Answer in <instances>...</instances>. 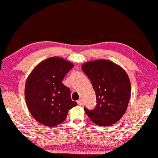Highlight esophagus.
Listing matches in <instances>:
<instances>
[{
    "label": "esophagus",
    "instance_id": "obj_1",
    "mask_svg": "<svg viewBox=\"0 0 158 158\" xmlns=\"http://www.w3.org/2000/svg\"><path fill=\"white\" fill-rule=\"evenodd\" d=\"M77 104H78V105H80V106L83 105V101H82V100H81V99H79V100H78V101H77Z\"/></svg>",
    "mask_w": 158,
    "mask_h": 158
}]
</instances>
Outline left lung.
<instances>
[{
	"label": "left lung",
	"instance_id": "8db88e82",
	"mask_svg": "<svg viewBox=\"0 0 158 158\" xmlns=\"http://www.w3.org/2000/svg\"><path fill=\"white\" fill-rule=\"evenodd\" d=\"M81 68L96 94V108L91 111L84 108L86 114L99 126L115 124L126 112L131 97V83L126 71L107 60L86 62Z\"/></svg>",
	"mask_w": 158,
	"mask_h": 158
}]
</instances>
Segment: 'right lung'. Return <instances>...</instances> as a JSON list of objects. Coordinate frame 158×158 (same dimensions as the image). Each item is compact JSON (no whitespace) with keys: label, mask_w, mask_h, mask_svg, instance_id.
<instances>
[{"label":"right lung","mask_w":158,"mask_h":158,"mask_svg":"<svg viewBox=\"0 0 158 158\" xmlns=\"http://www.w3.org/2000/svg\"><path fill=\"white\" fill-rule=\"evenodd\" d=\"M74 65L64 58L52 57L40 62L28 76L25 99L31 116L49 127L61 124L68 111L77 106L70 90L62 83Z\"/></svg>","instance_id":"right-lung-1"}]
</instances>
